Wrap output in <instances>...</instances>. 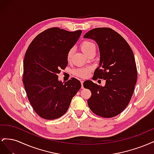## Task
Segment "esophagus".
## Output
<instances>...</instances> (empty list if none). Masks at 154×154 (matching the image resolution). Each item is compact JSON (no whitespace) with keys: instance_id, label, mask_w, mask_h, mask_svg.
I'll list each match as a JSON object with an SVG mask.
<instances>
[{"instance_id":"esophagus-1","label":"esophagus","mask_w":154,"mask_h":154,"mask_svg":"<svg viewBox=\"0 0 154 154\" xmlns=\"http://www.w3.org/2000/svg\"><path fill=\"white\" fill-rule=\"evenodd\" d=\"M80 82H81V84H82V88L83 89V88H84V87H83V80H81Z\"/></svg>"}]
</instances>
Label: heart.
Here are the masks:
<instances>
[{
  "mask_svg": "<svg viewBox=\"0 0 154 154\" xmlns=\"http://www.w3.org/2000/svg\"><path fill=\"white\" fill-rule=\"evenodd\" d=\"M80 48L82 51L85 54H88L91 51L96 49L95 44L91 41L89 40H84L83 41L81 45ZM73 53V50L71 49L67 53V59L70 60L72 57V55ZM92 68L90 67H84V68H78L74 69L73 71V74L76 76L80 77V78H86L88 76L90 72L91 71Z\"/></svg>",
  "mask_w": 154,
  "mask_h": 154,
  "instance_id": "1",
  "label": "heart"
}]
</instances>
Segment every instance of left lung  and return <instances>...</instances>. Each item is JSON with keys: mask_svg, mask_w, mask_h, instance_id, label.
I'll return each instance as SVG.
<instances>
[{"mask_svg": "<svg viewBox=\"0 0 154 154\" xmlns=\"http://www.w3.org/2000/svg\"><path fill=\"white\" fill-rule=\"evenodd\" d=\"M84 38L95 40L99 47L100 66L92 78L106 82L104 87L91 80L83 83V87L91 91L88 105L101 117H114L127 107L136 84L137 72L132 50L118 32L109 27L93 29Z\"/></svg>", "mask_w": 154, "mask_h": 154, "instance_id": "left-lung-1", "label": "left lung"}]
</instances>
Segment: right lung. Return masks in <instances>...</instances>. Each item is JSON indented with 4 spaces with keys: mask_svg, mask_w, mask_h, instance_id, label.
I'll list each match as a JSON object with an SVG mask.
<instances>
[{
    "mask_svg": "<svg viewBox=\"0 0 154 154\" xmlns=\"http://www.w3.org/2000/svg\"><path fill=\"white\" fill-rule=\"evenodd\" d=\"M82 32L52 27L37 35L26 51L23 83L32 109L45 119L66 114L81 88L77 79L72 78L63 83L58 80V74L67 67V53Z\"/></svg>",
    "mask_w": 154,
    "mask_h": 154,
    "instance_id": "1",
    "label": "right lung"
}]
</instances>
